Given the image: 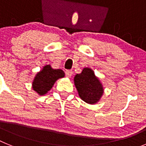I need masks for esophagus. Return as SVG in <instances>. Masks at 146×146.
<instances>
[{"label":"esophagus","instance_id":"esophagus-1","mask_svg":"<svg viewBox=\"0 0 146 146\" xmlns=\"http://www.w3.org/2000/svg\"><path fill=\"white\" fill-rule=\"evenodd\" d=\"M72 74H73V72H72V70H67L66 72V76L67 77H69V78H70V77H72Z\"/></svg>","mask_w":146,"mask_h":146}]
</instances>
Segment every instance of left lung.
<instances>
[{"instance_id": "8db88e82", "label": "left lung", "mask_w": 146, "mask_h": 146, "mask_svg": "<svg viewBox=\"0 0 146 146\" xmlns=\"http://www.w3.org/2000/svg\"><path fill=\"white\" fill-rule=\"evenodd\" d=\"M74 83L80 99L89 104L99 102L104 94L102 83L89 67L83 68L80 74L74 76Z\"/></svg>"}]
</instances>
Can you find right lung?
Segmentation results:
<instances>
[{
  "label": "right lung",
  "mask_w": 146,
  "mask_h": 146,
  "mask_svg": "<svg viewBox=\"0 0 146 146\" xmlns=\"http://www.w3.org/2000/svg\"><path fill=\"white\" fill-rule=\"evenodd\" d=\"M64 77L65 73L62 69H52L51 65L47 64L35 75L32 88L39 96H44L50 91L58 80Z\"/></svg>",
  "instance_id": "obj_1"
}]
</instances>
